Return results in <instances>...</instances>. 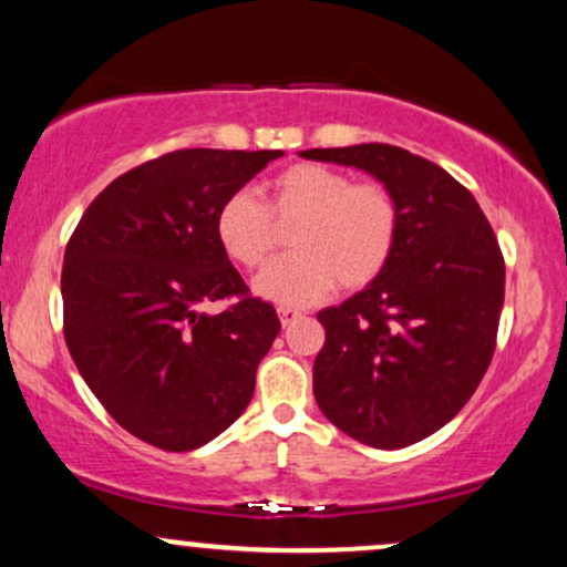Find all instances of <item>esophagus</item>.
Segmentation results:
<instances>
[{"label":"esophagus","mask_w":567,"mask_h":567,"mask_svg":"<svg viewBox=\"0 0 567 567\" xmlns=\"http://www.w3.org/2000/svg\"><path fill=\"white\" fill-rule=\"evenodd\" d=\"M296 320H301V311L298 309H290V306H279V322L288 328V324H292Z\"/></svg>","instance_id":"obj_1"}]
</instances>
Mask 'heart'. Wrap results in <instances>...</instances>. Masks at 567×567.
Instances as JSON below:
<instances>
[{"label": "heart", "mask_w": 567, "mask_h": 567, "mask_svg": "<svg viewBox=\"0 0 567 567\" xmlns=\"http://www.w3.org/2000/svg\"><path fill=\"white\" fill-rule=\"evenodd\" d=\"M292 224L290 256L256 279V292L279 306L322 301L336 282L365 288L386 269L400 237V205L379 181L351 184L347 173L320 162H296L266 184V205L256 194L234 192L216 216V237L226 256L245 269L266 264L277 245V225Z\"/></svg>", "instance_id": "obj_1"}]
</instances>
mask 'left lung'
Listing matches in <instances>:
<instances>
[{
    "mask_svg": "<svg viewBox=\"0 0 567 567\" xmlns=\"http://www.w3.org/2000/svg\"><path fill=\"white\" fill-rule=\"evenodd\" d=\"M392 188L400 237L365 290L317 315L315 396L330 424L370 447L413 445L470 402L496 351L504 256L470 188L389 143L309 148Z\"/></svg>",
    "mask_w": 567,
    "mask_h": 567,
    "instance_id": "8db88e82",
    "label": "left lung"
}]
</instances>
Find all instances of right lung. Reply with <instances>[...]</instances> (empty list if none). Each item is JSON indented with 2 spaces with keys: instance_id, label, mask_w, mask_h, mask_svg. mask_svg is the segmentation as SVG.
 <instances>
[{
  "instance_id": "add662e5",
  "label": "right lung",
  "mask_w": 567,
  "mask_h": 567,
  "mask_svg": "<svg viewBox=\"0 0 567 567\" xmlns=\"http://www.w3.org/2000/svg\"><path fill=\"white\" fill-rule=\"evenodd\" d=\"M282 152L181 148L143 162L90 202L61 275L66 347L109 415L184 453L243 415L279 333L216 237L218 207ZM237 297L220 316L200 303Z\"/></svg>"
}]
</instances>
